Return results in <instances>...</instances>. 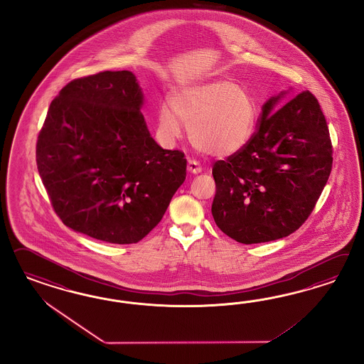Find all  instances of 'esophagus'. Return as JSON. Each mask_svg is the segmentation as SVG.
<instances>
[{
  "label": "esophagus",
  "instance_id": "1",
  "mask_svg": "<svg viewBox=\"0 0 364 364\" xmlns=\"http://www.w3.org/2000/svg\"><path fill=\"white\" fill-rule=\"evenodd\" d=\"M188 172L192 175H198L201 172V166L196 160H192V159L188 160Z\"/></svg>",
  "mask_w": 364,
  "mask_h": 364
}]
</instances>
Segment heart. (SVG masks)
<instances>
[{
	"mask_svg": "<svg viewBox=\"0 0 364 364\" xmlns=\"http://www.w3.org/2000/svg\"><path fill=\"white\" fill-rule=\"evenodd\" d=\"M173 109L163 105L161 131L169 137L189 127L191 140L201 152L230 156L248 143L255 124V104L250 95L230 80H213L183 89L172 100Z\"/></svg>",
	"mask_w": 364,
	"mask_h": 364,
	"instance_id": "1",
	"label": "heart"
}]
</instances>
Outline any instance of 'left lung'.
Returning <instances> with one entry per match:
<instances>
[{"mask_svg":"<svg viewBox=\"0 0 364 364\" xmlns=\"http://www.w3.org/2000/svg\"><path fill=\"white\" fill-rule=\"evenodd\" d=\"M286 93L265 102L244 148L212 168V216L242 244L272 242L299 230L330 176L332 144L318 100L304 90L279 109Z\"/></svg>","mask_w":364,"mask_h":364,"instance_id":"1","label":"left lung"}]
</instances>
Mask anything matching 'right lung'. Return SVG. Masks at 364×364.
<instances>
[{"mask_svg": "<svg viewBox=\"0 0 364 364\" xmlns=\"http://www.w3.org/2000/svg\"><path fill=\"white\" fill-rule=\"evenodd\" d=\"M129 70L76 78L48 110L36 161L66 227L113 244L140 242L184 183L181 151L163 149L144 120Z\"/></svg>", "mask_w": 364, "mask_h": 364, "instance_id": "obj_1", "label": "right lung"}]
</instances>
